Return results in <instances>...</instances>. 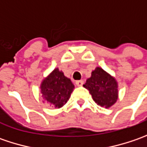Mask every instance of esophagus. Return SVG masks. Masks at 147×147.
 I'll return each instance as SVG.
<instances>
[{
    "label": "esophagus",
    "mask_w": 147,
    "mask_h": 147,
    "mask_svg": "<svg viewBox=\"0 0 147 147\" xmlns=\"http://www.w3.org/2000/svg\"><path fill=\"white\" fill-rule=\"evenodd\" d=\"M75 83H76V85L78 87H82V85H83V83H84V82L82 80H78V81H76Z\"/></svg>",
    "instance_id": "1"
}]
</instances>
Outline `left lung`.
Returning a JSON list of instances; mask_svg holds the SVG:
<instances>
[{"label":"left lung","mask_w":147,"mask_h":147,"mask_svg":"<svg viewBox=\"0 0 147 147\" xmlns=\"http://www.w3.org/2000/svg\"><path fill=\"white\" fill-rule=\"evenodd\" d=\"M83 87L88 89L96 104L105 108L115 105L119 97L118 82L100 67H96Z\"/></svg>","instance_id":"obj_1"}]
</instances>
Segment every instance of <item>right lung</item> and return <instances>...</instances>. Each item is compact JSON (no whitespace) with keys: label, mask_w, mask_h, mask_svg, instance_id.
I'll return each mask as SVG.
<instances>
[{"label":"right lung","mask_w":147,"mask_h":147,"mask_svg":"<svg viewBox=\"0 0 147 147\" xmlns=\"http://www.w3.org/2000/svg\"><path fill=\"white\" fill-rule=\"evenodd\" d=\"M40 89L43 102L59 109L70 98L74 85L69 78L65 76L62 71L55 68L42 81Z\"/></svg>","instance_id":"add662e5"}]
</instances>
